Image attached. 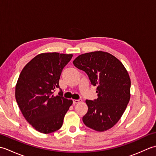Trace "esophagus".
Segmentation results:
<instances>
[{
  "label": "esophagus",
  "instance_id": "1",
  "mask_svg": "<svg viewBox=\"0 0 156 156\" xmlns=\"http://www.w3.org/2000/svg\"><path fill=\"white\" fill-rule=\"evenodd\" d=\"M73 102H74V104L79 103V102H82V99H74V100H73Z\"/></svg>",
  "mask_w": 156,
  "mask_h": 156
}]
</instances>
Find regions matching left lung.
<instances>
[{"mask_svg": "<svg viewBox=\"0 0 156 156\" xmlns=\"http://www.w3.org/2000/svg\"><path fill=\"white\" fill-rule=\"evenodd\" d=\"M73 64L88 74L97 87L98 98L87 100L83 118L88 127L97 131L112 128L119 121L130 100L131 80L121 61L108 52L95 51L78 55Z\"/></svg>", "mask_w": 156, "mask_h": 156, "instance_id": "left-lung-1", "label": "left lung"}]
</instances>
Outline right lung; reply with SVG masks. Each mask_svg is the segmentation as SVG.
<instances>
[{
	"label": "right lung",
	"mask_w": 156,
	"mask_h": 156,
	"mask_svg": "<svg viewBox=\"0 0 156 156\" xmlns=\"http://www.w3.org/2000/svg\"><path fill=\"white\" fill-rule=\"evenodd\" d=\"M73 54L42 53L23 68L15 87V98L23 117L35 130L48 134L58 131L73 101L54 96L64 66Z\"/></svg>",
	"instance_id": "add662e5"
}]
</instances>
